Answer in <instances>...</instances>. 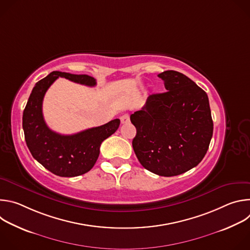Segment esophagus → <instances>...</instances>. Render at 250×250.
Listing matches in <instances>:
<instances>
[{"label": "esophagus", "mask_w": 250, "mask_h": 250, "mask_svg": "<svg viewBox=\"0 0 250 250\" xmlns=\"http://www.w3.org/2000/svg\"><path fill=\"white\" fill-rule=\"evenodd\" d=\"M121 123L123 125H125V124H128L129 123V116L127 114H125L121 117Z\"/></svg>", "instance_id": "esophagus-1"}]
</instances>
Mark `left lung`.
<instances>
[{"label":"left lung","instance_id":"left-lung-1","mask_svg":"<svg viewBox=\"0 0 250 250\" xmlns=\"http://www.w3.org/2000/svg\"><path fill=\"white\" fill-rule=\"evenodd\" d=\"M158 77L167 92L150 95L142 109L130 115L136 128L132 147L146 169L171 177L202 161L213 124L208 95L194 81L174 70Z\"/></svg>","mask_w":250,"mask_h":250}]
</instances>
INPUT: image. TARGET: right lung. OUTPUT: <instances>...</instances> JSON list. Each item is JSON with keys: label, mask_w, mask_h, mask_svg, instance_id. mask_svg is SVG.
I'll return each instance as SVG.
<instances>
[{"label": "right lung", "mask_w": 250, "mask_h": 250, "mask_svg": "<svg viewBox=\"0 0 250 250\" xmlns=\"http://www.w3.org/2000/svg\"><path fill=\"white\" fill-rule=\"evenodd\" d=\"M63 77L75 83L94 87L96 79L53 71L33 87L22 115V128L26 146L35 160L60 177H75L90 171L95 165L102 142L120 126L119 119L101 126L75 134L63 135L51 130L42 115V101L52 83Z\"/></svg>", "instance_id": "1"}]
</instances>
